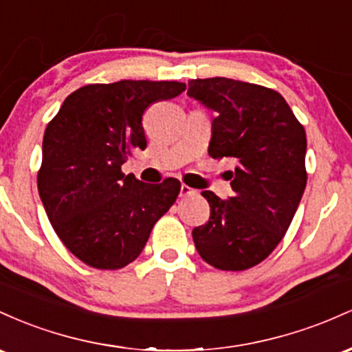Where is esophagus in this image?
I'll return each mask as SVG.
<instances>
[{"mask_svg":"<svg viewBox=\"0 0 352 352\" xmlns=\"http://www.w3.org/2000/svg\"><path fill=\"white\" fill-rule=\"evenodd\" d=\"M192 195H196L195 189L186 186V184H183V186H181V189H179V196L181 197H188V196H192Z\"/></svg>","mask_w":352,"mask_h":352,"instance_id":"1","label":"esophagus"}]
</instances>
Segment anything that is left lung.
<instances>
[{"instance_id":"8db88e82","label":"left lung","mask_w":352,"mask_h":352,"mask_svg":"<svg viewBox=\"0 0 352 352\" xmlns=\"http://www.w3.org/2000/svg\"><path fill=\"white\" fill-rule=\"evenodd\" d=\"M188 96L216 113L209 156L232 157L234 195L211 191V214L192 229L201 258L223 271L256 266L281 243L306 188V133L278 91L229 78L188 82Z\"/></svg>"}]
</instances>
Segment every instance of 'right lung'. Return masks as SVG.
I'll return each instance as SVG.
<instances>
[{
    "label": "right lung",
    "instance_id": "right-lung-1",
    "mask_svg": "<svg viewBox=\"0 0 352 352\" xmlns=\"http://www.w3.org/2000/svg\"><path fill=\"white\" fill-rule=\"evenodd\" d=\"M184 89L177 81L82 86L46 126L39 197L59 239L88 266L120 270L133 263L175 204L179 181L143 183L124 176L121 166L133 149L146 148V108Z\"/></svg>",
    "mask_w": 352,
    "mask_h": 352
}]
</instances>
